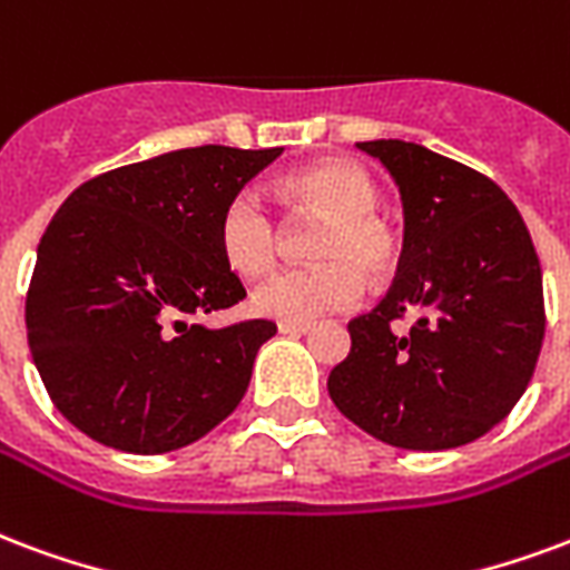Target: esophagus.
<instances>
[{"label": "esophagus", "mask_w": 570, "mask_h": 570, "mask_svg": "<svg viewBox=\"0 0 570 570\" xmlns=\"http://www.w3.org/2000/svg\"><path fill=\"white\" fill-rule=\"evenodd\" d=\"M277 332H281V335H289V338H296V335L311 332V323H277Z\"/></svg>", "instance_id": "34e87169"}]
</instances>
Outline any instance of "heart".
<instances>
[{
  "label": "heart",
  "mask_w": 570,
  "mask_h": 570,
  "mask_svg": "<svg viewBox=\"0 0 570 570\" xmlns=\"http://www.w3.org/2000/svg\"><path fill=\"white\" fill-rule=\"evenodd\" d=\"M281 193L302 214L326 217L314 244V256L323 263L272 274L253 289V311L284 323H311L360 305L362 274L377 277L395 256L390 229L374 217L381 205L377 184L365 168L326 163L289 175ZM277 220L263 193L256 187L232 193L217 223V242L232 272L244 277L268 272L277 259Z\"/></svg>",
  "instance_id": "obj_1"
}]
</instances>
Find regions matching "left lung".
<instances>
[{"label":"left lung","mask_w":570,"mask_h":570,"mask_svg":"<svg viewBox=\"0 0 570 570\" xmlns=\"http://www.w3.org/2000/svg\"><path fill=\"white\" fill-rule=\"evenodd\" d=\"M404 205L395 284L350 320L328 395L350 423L402 450L487 435L520 402L543 344V281L517 205L487 175L414 141H360ZM417 314L407 336L395 318Z\"/></svg>","instance_id":"8db88e82"}]
</instances>
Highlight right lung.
Masks as SVG:
<instances>
[{"mask_svg":"<svg viewBox=\"0 0 570 570\" xmlns=\"http://www.w3.org/2000/svg\"><path fill=\"white\" fill-rule=\"evenodd\" d=\"M284 147L171 150L87 180L41 235L27 293L29 353L50 402L124 453L178 450L238 407L277 326L193 320L238 305L217 223Z\"/></svg>","mask_w":570,"mask_h":570,"instance_id":"1","label":"right lung"}]
</instances>
